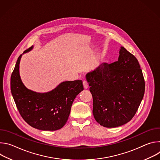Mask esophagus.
Listing matches in <instances>:
<instances>
[{
  "mask_svg": "<svg viewBox=\"0 0 160 160\" xmlns=\"http://www.w3.org/2000/svg\"><path fill=\"white\" fill-rule=\"evenodd\" d=\"M83 87L85 89H87L88 87V83L86 80H83Z\"/></svg>",
  "mask_w": 160,
  "mask_h": 160,
  "instance_id": "34e87169",
  "label": "esophagus"
}]
</instances>
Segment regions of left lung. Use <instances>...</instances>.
I'll list each match as a JSON object with an SVG mask.
<instances>
[{"label": "left lung", "mask_w": 160, "mask_h": 160, "mask_svg": "<svg viewBox=\"0 0 160 160\" xmlns=\"http://www.w3.org/2000/svg\"><path fill=\"white\" fill-rule=\"evenodd\" d=\"M140 68L137 58L121 47L117 61L104 62L86 75L93 98V115L101 125L117 127L134 117L145 90Z\"/></svg>", "instance_id": "left-lung-1"}]
</instances>
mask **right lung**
<instances>
[{
  "instance_id": "right-lung-1",
  "label": "right lung",
  "mask_w": 160,
  "mask_h": 160,
  "mask_svg": "<svg viewBox=\"0 0 160 160\" xmlns=\"http://www.w3.org/2000/svg\"><path fill=\"white\" fill-rule=\"evenodd\" d=\"M33 46L25 51L26 53ZM18 58L11 77V90L21 117L31 127L42 130L61 128L69 117L71 107L77 96L83 90L82 80L66 81L46 93H37L28 89L19 76Z\"/></svg>"
}]
</instances>
